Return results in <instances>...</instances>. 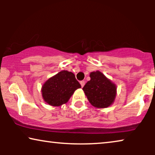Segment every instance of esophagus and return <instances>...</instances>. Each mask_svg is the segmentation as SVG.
I'll use <instances>...</instances> for the list:
<instances>
[{
    "mask_svg": "<svg viewBox=\"0 0 155 155\" xmlns=\"http://www.w3.org/2000/svg\"><path fill=\"white\" fill-rule=\"evenodd\" d=\"M80 84H81L82 87H83L84 85V84H85V82H84V81H83V80H82V81H80Z\"/></svg>",
    "mask_w": 155,
    "mask_h": 155,
    "instance_id": "1",
    "label": "esophagus"
}]
</instances>
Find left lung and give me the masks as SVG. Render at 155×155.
Instances as JSON below:
<instances>
[{
    "instance_id": "8db88e82",
    "label": "left lung",
    "mask_w": 155,
    "mask_h": 155,
    "mask_svg": "<svg viewBox=\"0 0 155 155\" xmlns=\"http://www.w3.org/2000/svg\"><path fill=\"white\" fill-rule=\"evenodd\" d=\"M90 80L82 88L88 101L93 107L104 109L111 106L115 100L117 87L100 71L90 74Z\"/></svg>"
}]
</instances>
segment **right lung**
Segmentation results:
<instances>
[{
	"instance_id": "1",
	"label": "right lung",
	"mask_w": 155,
	"mask_h": 155,
	"mask_svg": "<svg viewBox=\"0 0 155 155\" xmlns=\"http://www.w3.org/2000/svg\"><path fill=\"white\" fill-rule=\"evenodd\" d=\"M80 87L81 85L72 72L61 71L44 82L41 95L48 105L60 107L66 104L75 91Z\"/></svg>"
}]
</instances>
